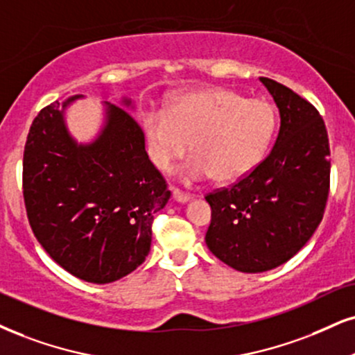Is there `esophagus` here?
<instances>
[{
    "label": "esophagus",
    "instance_id": "obj_1",
    "mask_svg": "<svg viewBox=\"0 0 355 355\" xmlns=\"http://www.w3.org/2000/svg\"><path fill=\"white\" fill-rule=\"evenodd\" d=\"M173 199L176 200V202H187V200L191 199V194H187V192H182L179 189H173Z\"/></svg>",
    "mask_w": 355,
    "mask_h": 355
}]
</instances>
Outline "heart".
Segmentation results:
<instances>
[{"label": "heart", "instance_id": "1", "mask_svg": "<svg viewBox=\"0 0 355 355\" xmlns=\"http://www.w3.org/2000/svg\"><path fill=\"white\" fill-rule=\"evenodd\" d=\"M150 157L168 173L191 151L181 171L187 182L216 176L239 181L263 161L277 128V112L265 98H245L229 89H200L171 98L168 110L143 115Z\"/></svg>", "mask_w": 355, "mask_h": 355}]
</instances>
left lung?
I'll use <instances>...</instances> for the list:
<instances>
[{"instance_id":"obj_1","label":"left lung","mask_w":355,"mask_h":355,"mask_svg":"<svg viewBox=\"0 0 355 355\" xmlns=\"http://www.w3.org/2000/svg\"><path fill=\"white\" fill-rule=\"evenodd\" d=\"M279 110L270 155L230 187L205 196L212 220L209 250L243 273H260L295 257L324 216L329 194V139L316 107L291 89L260 77Z\"/></svg>"}]
</instances>
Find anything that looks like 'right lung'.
<instances>
[{
	"mask_svg": "<svg viewBox=\"0 0 355 355\" xmlns=\"http://www.w3.org/2000/svg\"><path fill=\"white\" fill-rule=\"evenodd\" d=\"M76 98L47 105L31 125L24 205L37 242L55 263L84 282L112 283L148 257L153 218L171 191L148 157L143 130L123 108L107 103L98 138L85 146L73 141L64 108Z\"/></svg>",
	"mask_w": 355,
	"mask_h": 355,
	"instance_id": "1",
	"label": "right lung"
}]
</instances>
